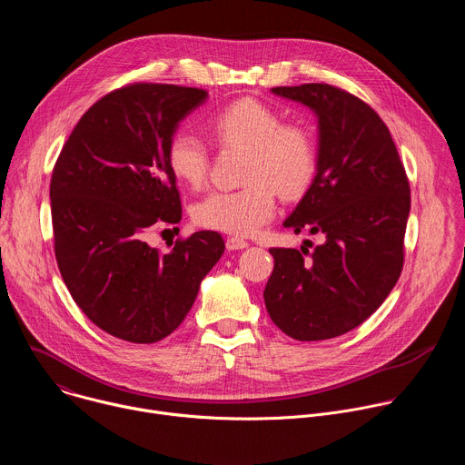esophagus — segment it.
Wrapping results in <instances>:
<instances>
[{
	"label": "esophagus",
	"mask_w": 465,
	"mask_h": 465,
	"mask_svg": "<svg viewBox=\"0 0 465 465\" xmlns=\"http://www.w3.org/2000/svg\"><path fill=\"white\" fill-rule=\"evenodd\" d=\"M226 248L228 250H244V248H248V242L244 241V239H239V237H228L226 239Z\"/></svg>",
	"instance_id": "34e87169"
}]
</instances>
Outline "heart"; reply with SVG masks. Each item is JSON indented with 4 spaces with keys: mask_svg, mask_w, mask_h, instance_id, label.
<instances>
[{
    "mask_svg": "<svg viewBox=\"0 0 465 465\" xmlns=\"http://www.w3.org/2000/svg\"><path fill=\"white\" fill-rule=\"evenodd\" d=\"M213 142L221 149L246 153L244 185L213 191L193 206L198 226L232 235H253L272 221L276 191L296 196L307 189L316 171V145L311 130L300 123H282L280 114L255 99H239L210 119ZM167 163L187 187H201L210 169V149L194 132L180 130L169 140Z\"/></svg>",
    "mask_w": 465,
    "mask_h": 465,
    "instance_id": "obj_1",
    "label": "heart"
}]
</instances>
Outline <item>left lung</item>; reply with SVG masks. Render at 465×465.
<instances>
[{
    "label": "left lung",
    "instance_id": "8db88e82",
    "mask_svg": "<svg viewBox=\"0 0 465 465\" xmlns=\"http://www.w3.org/2000/svg\"><path fill=\"white\" fill-rule=\"evenodd\" d=\"M272 94L318 119L316 174L283 226L323 242L311 253L271 248L264 305L296 341L335 339L371 316L401 276L409 178L388 126L359 97L318 83Z\"/></svg>",
    "mask_w": 465,
    "mask_h": 465
}]
</instances>
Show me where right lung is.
<instances>
[{
	"label": "right lung",
	"instance_id": "add662e5",
	"mask_svg": "<svg viewBox=\"0 0 465 465\" xmlns=\"http://www.w3.org/2000/svg\"><path fill=\"white\" fill-rule=\"evenodd\" d=\"M208 92L138 83L99 99L54 163L49 198L54 255L83 312L108 335L153 344L183 322L224 253L217 232H196L160 253L154 224L182 219L167 145Z\"/></svg>",
	"mask_w": 465,
	"mask_h": 465
}]
</instances>
